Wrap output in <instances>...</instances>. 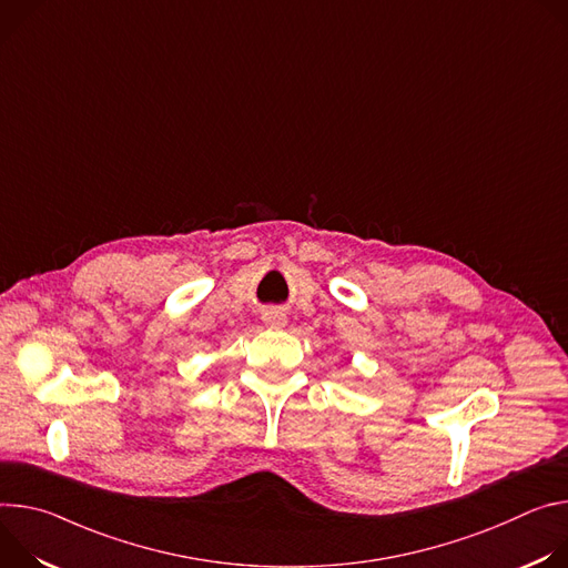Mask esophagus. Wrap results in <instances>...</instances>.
Returning <instances> with one entry per match:
<instances>
[{
    "label": "esophagus",
    "instance_id": "1",
    "mask_svg": "<svg viewBox=\"0 0 568 568\" xmlns=\"http://www.w3.org/2000/svg\"><path fill=\"white\" fill-rule=\"evenodd\" d=\"M264 323L271 329H282L286 325V313H282V311H266L264 313Z\"/></svg>",
    "mask_w": 568,
    "mask_h": 568
}]
</instances>
